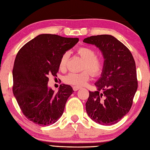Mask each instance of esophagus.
I'll use <instances>...</instances> for the list:
<instances>
[{
	"mask_svg": "<svg viewBox=\"0 0 150 150\" xmlns=\"http://www.w3.org/2000/svg\"><path fill=\"white\" fill-rule=\"evenodd\" d=\"M81 88L80 87H79V86H73V90L74 91H77V90H79V89H80Z\"/></svg>",
	"mask_w": 150,
	"mask_h": 150,
	"instance_id": "obj_1",
	"label": "esophagus"
}]
</instances>
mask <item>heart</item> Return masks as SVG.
Returning <instances> with one entry per match:
<instances>
[{
	"instance_id": "1",
	"label": "heart",
	"mask_w": 150,
	"mask_h": 150,
	"mask_svg": "<svg viewBox=\"0 0 150 150\" xmlns=\"http://www.w3.org/2000/svg\"><path fill=\"white\" fill-rule=\"evenodd\" d=\"M77 53L84 60L82 69L84 71L81 73H70L65 76L64 81L70 85L82 86L87 84L91 78L90 71L95 76L100 75L104 68V60L101 57L96 56V52L89 46H81L77 50ZM68 60V53L64 52L59 60V68L64 69Z\"/></svg>"
}]
</instances>
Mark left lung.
<instances>
[{"instance_id":"left-lung-1","label":"left lung","mask_w":150,"mask_h":150,"mask_svg":"<svg viewBox=\"0 0 150 150\" xmlns=\"http://www.w3.org/2000/svg\"><path fill=\"white\" fill-rule=\"evenodd\" d=\"M83 42L98 47L104 59L101 77L95 84L97 91H89L86 112L97 123L112 125L132 108L138 87L135 60L128 47L112 35L91 36Z\"/></svg>"}]
</instances>
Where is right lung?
<instances>
[{"instance_id":"obj_1","label":"right lung","mask_w":150,"mask_h":150,"mask_svg":"<svg viewBox=\"0 0 150 150\" xmlns=\"http://www.w3.org/2000/svg\"><path fill=\"white\" fill-rule=\"evenodd\" d=\"M78 41V38L41 34L18 52L13 68V92L22 112L33 123L51 125L62 116L74 91L71 86L60 84L55 93L47 87L48 75L57 76L60 57Z\"/></svg>"}]
</instances>
